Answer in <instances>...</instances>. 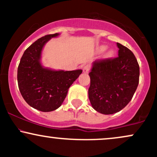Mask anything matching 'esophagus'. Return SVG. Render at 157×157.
I'll use <instances>...</instances> for the list:
<instances>
[{"label": "esophagus", "mask_w": 157, "mask_h": 157, "mask_svg": "<svg viewBox=\"0 0 157 157\" xmlns=\"http://www.w3.org/2000/svg\"><path fill=\"white\" fill-rule=\"evenodd\" d=\"M89 70H90V66L89 65H86V66H83V68H82V72L86 74L89 72Z\"/></svg>", "instance_id": "34e87169"}]
</instances>
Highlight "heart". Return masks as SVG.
Masks as SVG:
<instances>
[{
    "label": "heart",
    "mask_w": 157,
    "mask_h": 157,
    "mask_svg": "<svg viewBox=\"0 0 157 157\" xmlns=\"http://www.w3.org/2000/svg\"><path fill=\"white\" fill-rule=\"evenodd\" d=\"M107 48H108L107 46H105V45H102V46H100V47L98 48V52H105V50L107 49ZM114 55H115L114 50L110 49L105 53V58H112L113 56H114Z\"/></svg>",
    "instance_id": "obj_1"
}]
</instances>
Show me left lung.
Masks as SVG:
<instances>
[{"label":"left lung","instance_id":"obj_1","mask_svg":"<svg viewBox=\"0 0 157 157\" xmlns=\"http://www.w3.org/2000/svg\"><path fill=\"white\" fill-rule=\"evenodd\" d=\"M114 59L95 60L89 72V98L93 109L102 114L120 111L131 101L139 84L140 66L133 52L117 44Z\"/></svg>","mask_w":157,"mask_h":157}]
</instances>
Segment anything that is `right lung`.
Returning <instances> with one entry per match:
<instances>
[{
	"label": "right lung",
	"instance_id": "1",
	"mask_svg": "<svg viewBox=\"0 0 157 157\" xmlns=\"http://www.w3.org/2000/svg\"><path fill=\"white\" fill-rule=\"evenodd\" d=\"M59 33L40 37L26 48L17 68V82L21 95L31 107L48 112L62 105L68 90L82 70L63 71L44 67L41 55L45 44Z\"/></svg>",
	"mask_w": 157,
	"mask_h": 157
}]
</instances>
